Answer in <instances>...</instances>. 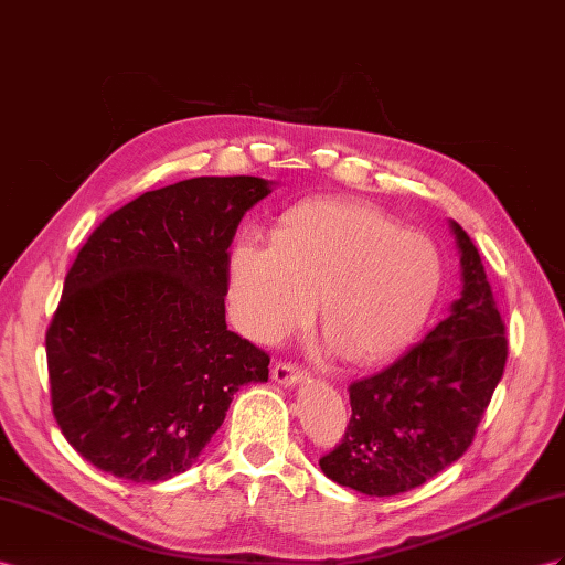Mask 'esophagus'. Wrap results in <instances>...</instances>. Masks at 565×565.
Masks as SVG:
<instances>
[{
	"label": "esophagus",
	"mask_w": 565,
	"mask_h": 565,
	"mask_svg": "<svg viewBox=\"0 0 565 565\" xmlns=\"http://www.w3.org/2000/svg\"><path fill=\"white\" fill-rule=\"evenodd\" d=\"M306 377H308V372L298 367V365H294V363H288V360H279V363L274 365V370H271V380L284 384V386H294Z\"/></svg>",
	"instance_id": "obj_1"
}]
</instances>
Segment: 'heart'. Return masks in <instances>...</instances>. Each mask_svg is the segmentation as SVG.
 Returning <instances> with one entry per match:
<instances>
[{
	"mask_svg": "<svg viewBox=\"0 0 565 565\" xmlns=\"http://www.w3.org/2000/svg\"><path fill=\"white\" fill-rule=\"evenodd\" d=\"M444 288V255L423 231L358 200H306L274 243L241 236L228 253V302L257 341L320 322L355 365L396 358L417 339Z\"/></svg>",
	"mask_w": 565,
	"mask_h": 565,
	"instance_id": "obj_1",
	"label": "heart"
}]
</instances>
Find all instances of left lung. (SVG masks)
Returning <instances> with one entry per match:
<instances>
[{"label":"left lung","instance_id":"1","mask_svg":"<svg viewBox=\"0 0 565 565\" xmlns=\"http://www.w3.org/2000/svg\"><path fill=\"white\" fill-rule=\"evenodd\" d=\"M462 294L451 315L394 365L349 386L351 423L322 472L367 497L425 484L468 451L503 377L509 339L482 257L460 224Z\"/></svg>","mask_w":565,"mask_h":565}]
</instances>
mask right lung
<instances>
[{"label":"right lung","mask_w":565,"mask_h":565,"mask_svg":"<svg viewBox=\"0 0 565 565\" xmlns=\"http://www.w3.org/2000/svg\"><path fill=\"white\" fill-rule=\"evenodd\" d=\"M269 183L200 177L111 212L78 250L45 349L52 413L95 468L131 482L188 470L269 355L226 329L228 245Z\"/></svg>","instance_id":"add662e5"}]
</instances>
